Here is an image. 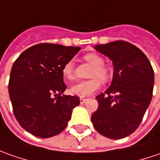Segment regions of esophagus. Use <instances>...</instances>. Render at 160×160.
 Wrapping results in <instances>:
<instances>
[{
    "label": "esophagus",
    "instance_id": "1",
    "mask_svg": "<svg viewBox=\"0 0 160 160\" xmlns=\"http://www.w3.org/2000/svg\"><path fill=\"white\" fill-rule=\"evenodd\" d=\"M85 101H86V98H80V103H81V104H83Z\"/></svg>",
    "mask_w": 160,
    "mask_h": 160
}]
</instances>
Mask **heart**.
<instances>
[{"label": "heart", "mask_w": 160, "mask_h": 160, "mask_svg": "<svg viewBox=\"0 0 160 160\" xmlns=\"http://www.w3.org/2000/svg\"><path fill=\"white\" fill-rule=\"evenodd\" d=\"M83 60L88 63L92 65L91 77L98 78L103 82H108L110 79L111 73L108 68L104 66V59L99 54L95 52H89L83 55ZM62 76L65 80L71 81L74 79V64L72 62L68 61L62 68ZM101 86V82L98 78H92L88 81L78 82L69 89V92L73 95L78 97H87L98 91Z\"/></svg>", "instance_id": "obj_1"}]
</instances>
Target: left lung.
<instances>
[{
    "instance_id": "left-lung-1",
    "label": "left lung",
    "mask_w": 160,
    "mask_h": 160,
    "mask_svg": "<svg viewBox=\"0 0 160 160\" xmlns=\"http://www.w3.org/2000/svg\"><path fill=\"white\" fill-rule=\"evenodd\" d=\"M95 49L112 60L113 77L110 87L96 97L98 108L92 122L106 138H126L140 125L151 103L153 68L146 55L127 41L97 45Z\"/></svg>"
}]
</instances>
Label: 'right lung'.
<instances>
[{
	"label": "right lung",
	"instance_id": "add662e5",
	"mask_svg": "<svg viewBox=\"0 0 160 160\" xmlns=\"http://www.w3.org/2000/svg\"><path fill=\"white\" fill-rule=\"evenodd\" d=\"M81 49L41 43L22 52L14 62L8 81L13 112L20 126L33 136L52 138L67 127L77 96L64 95L62 68Z\"/></svg>",
	"mask_w": 160,
	"mask_h": 160
}]
</instances>
